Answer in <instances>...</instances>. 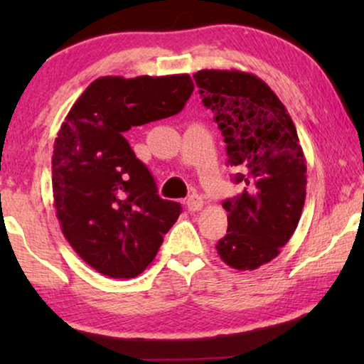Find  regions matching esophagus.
Returning <instances> with one entry per match:
<instances>
[{"mask_svg":"<svg viewBox=\"0 0 364 364\" xmlns=\"http://www.w3.org/2000/svg\"><path fill=\"white\" fill-rule=\"evenodd\" d=\"M186 207L189 212H199L202 207H204V199H202L200 196L193 194L191 197H188L186 200Z\"/></svg>","mask_w":364,"mask_h":364,"instance_id":"1","label":"esophagus"}]
</instances>
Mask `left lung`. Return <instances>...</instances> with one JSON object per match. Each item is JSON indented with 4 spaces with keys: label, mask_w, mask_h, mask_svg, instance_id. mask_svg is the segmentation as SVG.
I'll use <instances>...</instances> for the list:
<instances>
[{
    "label": "left lung",
    "mask_w": 364,
    "mask_h": 364,
    "mask_svg": "<svg viewBox=\"0 0 364 364\" xmlns=\"http://www.w3.org/2000/svg\"><path fill=\"white\" fill-rule=\"evenodd\" d=\"M199 95L226 143V164L242 193L226 199L228 231L217 244L234 269H257L292 237L306 196V160L295 125L274 91L254 73L204 69Z\"/></svg>",
    "instance_id": "1"
}]
</instances>
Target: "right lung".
<instances>
[{
	"label": "right lung",
	"instance_id": "1",
	"mask_svg": "<svg viewBox=\"0 0 364 364\" xmlns=\"http://www.w3.org/2000/svg\"><path fill=\"white\" fill-rule=\"evenodd\" d=\"M194 90L188 73L90 83L60 125L53 151V197L60 230L97 273L130 279L149 267L181 213L125 133L180 112Z\"/></svg>",
	"mask_w": 364,
	"mask_h": 364
}]
</instances>
